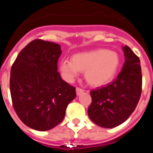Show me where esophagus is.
Masks as SVG:
<instances>
[{"label":"esophagus","instance_id":"esophagus-1","mask_svg":"<svg viewBox=\"0 0 153 153\" xmlns=\"http://www.w3.org/2000/svg\"><path fill=\"white\" fill-rule=\"evenodd\" d=\"M84 92V90L82 89V88H76V93L77 95H79L81 93H83Z\"/></svg>","mask_w":153,"mask_h":153}]
</instances>
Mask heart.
Instances as JSON below:
<instances>
[{
	"label": "heart",
	"instance_id": "heart-1",
	"mask_svg": "<svg viewBox=\"0 0 153 153\" xmlns=\"http://www.w3.org/2000/svg\"><path fill=\"white\" fill-rule=\"evenodd\" d=\"M120 65L118 54L113 51L97 49L74 54L71 60L60 63V70L67 81H72L79 72H84L90 85L99 87L110 83L117 73Z\"/></svg>",
	"mask_w": 153,
	"mask_h": 153
}]
</instances>
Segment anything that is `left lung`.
<instances>
[{
  "mask_svg": "<svg viewBox=\"0 0 153 153\" xmlns=\"http://www.w3.org/2000/svg\"><path fill=\"white\" fill-rule=\"evenodd\" d=\"M125 63L112 83L91 91L88 113L91 120L103 128H114L127 120L138 105L142 93L140 60L128 47H123Z\"/></svg>",
  "mask_w": 153,
  "mask_h": 153,
  "instance_id": "obj_1",
  "label": "left lung"
}]
</instances>
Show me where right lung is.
I'll return each mask as SVG.
<instances>
[{
  "label": "right lung",
  "instance_id": "obj_1",
  "mask_svg": "<svg viewBox=\"0 0 153 153\" xmlns=\"http://www.w3.org/2000/svg\"><path fill=\"white\" fill-rule=\"evenodd\" d=\"M59 44L36 39L19 53L10 70V89L15 112L21 121L38 131L54 128L63 120L75 88L57 71Z\"/></svg>",
  "mask_w": 153,
  "mask_h": 153
}]
</instances>
